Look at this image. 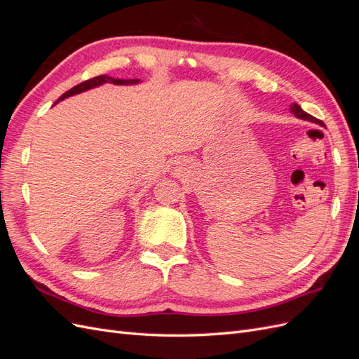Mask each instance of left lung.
<instances>
[{
    "instance_id": "left-lung-1",
    "label": "left lung",
    "mask_w": 359,
    "mask_h": 359,
    "mask_svg": "<svg viewBox=\"0 0 359 359\" xmlns=\"http://www.w3.org/2000/svg\"><path fill=\"white\" fill-rule=\"evenodd\" d=\"M290 112H292L293 115H295L297 118L304 119V121H310V123L319 124V126H322V127H323V123L320 121V119L311 116V115H310V114H307L306 111H302V109H301V106H299V104H297V103H292V104H290Z\"/></svg>"
}]
</instances>
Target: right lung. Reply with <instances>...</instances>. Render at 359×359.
<instances>
[{
	"instance_id": "right-lung-1",
	"label": "right lung",
	"mask_w": 359,
	"mask_h": 359,
	"mask_svg": "<svg viewBox=\"0 0 359 359\" xmlns=\"http://www.w3.org/2000/svg\"><path fill=\"white\" fill-rule=\"evenodd\" d=\"M103 83H114V85H137V83H140V79H115V78H111V76H107V74L95 76V78H93V79H90V81H85V82H82V83H79V85H76V86H73L72 90H69L67 93H64V94L60 97V99L55 102V104L60 103V102L64 100V99H67V97H72V95H74V94H81V93H83V91H88V90L97 88V86H100V85H103Z\"/></svg>"
}]
</instances>
